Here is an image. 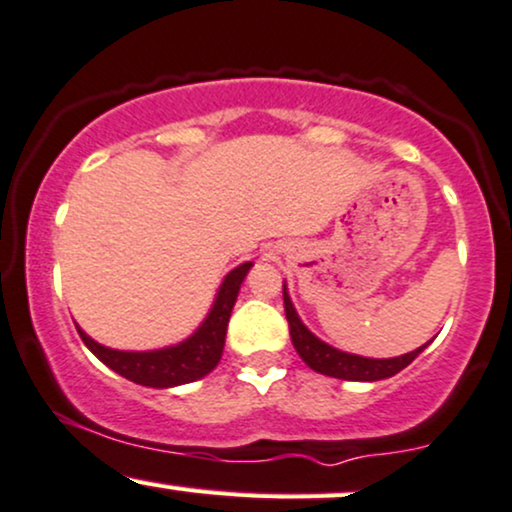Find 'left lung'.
<instances>
[{"instance_id":"1","label":"left lung","mask_w":512,"mask_h":512,"mask_svg":"<svg viewBox=\"0 0 512 512\" xmlns=\"http://www.w3.org/2000/svg\"><path fill=\"white\" fill-rule=\"evenodd\" d=\"M282 299H285V316L287 323H290V335L292 345L297 350L299 357L304 359L306 366L318 371V374H326L333 378H342V381H381V378L395 376L398 371L405 369L407 364H412L419 354L424 352L426 345L419 347V350L402 354V357L393 359H369L359 357V354H347L335 350V347L326 345L323 340H318L309 328L304 326L302 318L294 311L290 294H287V287L282 285Z\"/></svg>"}]
</instances>
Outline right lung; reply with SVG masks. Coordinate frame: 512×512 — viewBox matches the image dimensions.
<instances>
[{
  "instance_id": "right-lung-1",
  "label": "right lung",
  "mask_w": 512,
  "mask_h": 512,
  "mask_svg": "<svg viewBox=\"0 0 512 512\" xmlns=\"http://www.w3.org/2000/svg\"><path fill=\"white\" fill-rule=\"evenodd\" d=\"M251 263H242L222 280L218 297H215L213 309L201 323L191 338L174 347H165V350L153 352H122L102 347L100 342L88 338L81 328L76 326L81 340L86 347L102 364L110 366L119 376L129 378V381L138 383V386L148 388H172L182 386V383H191L203 378L215 369L222 357V347H225L227 323H230L232 306L237 302L239 287L249 273Z\"/></svg>"
}]
</instances>
